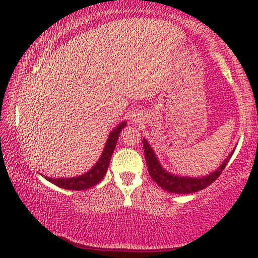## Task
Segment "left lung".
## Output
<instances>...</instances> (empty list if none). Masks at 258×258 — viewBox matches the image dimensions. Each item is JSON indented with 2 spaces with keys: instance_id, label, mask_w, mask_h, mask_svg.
<instances>
[{
  "instance_id": "1",
  "label": "left lung",
  "mask_w": 258,
  "mask_h": 258,
  "mask_svg": "<svg viewBox=\"0 0 258 258\" xmlns=\"http://www.w3.org/2000/svg\"><path fill=\"white\" fill-rule=\"evenodd\" d=\"M143 149H144V156H146L147 165H148V171H149L150 177L161 186L162 189H164L165 191L174 192V194H191L200 191V190L206 189L208 185H210L211 183L220 177L222 171L224 170V168L227 167L228 160L232 156V153L229 155L227 160L221 164V167L211 172L208 176L201 178H192V177H184V176H176L169 174L168 171H165L163 168L161 167L160 162H158L156 155H155L153 148L149 146L148 141L143 139Z\"/></svg>"
}]
</instances>
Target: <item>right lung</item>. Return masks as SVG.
<instances>
[{"label": "right lung", "instance_id": "add662e5", "mask_svg": "<svg viewBox=\"0 0 258 258\" xmlns=\"http://www.w3.org/2000/svg\"><path fill=\"white\" fill-rule=\"evenodd\" d=\"M126 125L125 122H122L121 124H118L116 128L112 130L109 135L107 143L103 149V153L101 155V158L97 161V163L90 169L89 171L86 174L79 176V177H72V178H50L45 177L49 182H51L52 184L59 186V188L68 189V190H86L89 188H93L94 185H96L102 178L104 177L105 172L108 170L109 162H110L111 155L114 153V149L117 143V139L119 133L122 132V129Z\"/></svg>", "mask_w": 258, "mask_h": 258}]
</instances>
